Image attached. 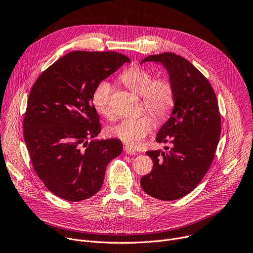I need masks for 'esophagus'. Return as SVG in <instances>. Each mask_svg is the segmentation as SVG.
I'll return each instance as SVG.
<instances>
[{"instance_id":"34e87169","label":"esophagus","mask_w":253,"mask_h":253,"mask_svg":"<svg viewBox=\"0 0 253 253\" xmlns=\"http://www.w3.org/2000/svg\"><path fill=\"white\" fill-rule=\"evenodd\" d=\"M124 151H125V153H126L127 155H132V156H133V155H137V153H136L133 149L127 147V145L124 148Z\"/></svg>"}]
</instances>
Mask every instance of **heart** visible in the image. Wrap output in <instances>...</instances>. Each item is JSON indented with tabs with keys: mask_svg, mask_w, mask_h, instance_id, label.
Here are the masks:
<instances>
[{
	"mask_svg": "<svg viewBox=\"0 0 253 253\" xmlns=\"http://www.w3.org/2000/svg\"><path fill=\"white\" fill-rule=\"evenodd\" d=\"M121 82L135 94L142 97L143 108L156 119L166 118L173 109L175 100L174 86L168 78L155 79L154 75L139 66H130L120 77ZM112 87L109 82L98 83L92 94V104L101 116H113L110 106ZM154 119L149 114L125 118L110 128V134L122 140L129 147L137 148L154 127Z\"/></svg>",
	"mask_w": 253,
	"mask_h": 253,
	"instance_id": "1",
	"label": "heart"
}]
</instances>
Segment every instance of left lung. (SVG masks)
Segmentation results:
<instances>
[{
	"instance_id": "left-lung-1",
	"label": "left lung",
	"mask_w": 253,
	"mask_h": 253,
	"mask_svg": "<svg viewBox=\"0 0 253 253\" xmlns=\"http://www.w3.org/2000/svg\"><path fill=\"white\" fill-rule=\"evenodd\" d=\"M148 61L165 66L175 100L169 120L156 137L172 148L168 153L147 152L154 166L140 183L148 195L172 201L191 193L207 173L219 141L220 114L213 88L189 60L166 52L145 57L141 63Z\"/></svg>"
}]
</instances>
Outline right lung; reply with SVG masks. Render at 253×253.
Wrapping results in <instances>:
<instances>
[{
  "label": "right lung",
  "instance_id": "right-lung-1",
  "mask_svg": "<svg viewBox=\"0 0 253 253\" xmlns=\"http://www.w3.org/2000/svg\"><path fill=\"white\" fill-rule=\"evenodd\" d=\"M130 59L117 52L73 51L35 82L23 118V137L33 167L46 188L78 202L101 188L105 169L123 151L119 139L99 134L92 94L98 83Z\"/></svg>",
  "mask_w": 253,
  "mask_h": 253
}]
</instances>
